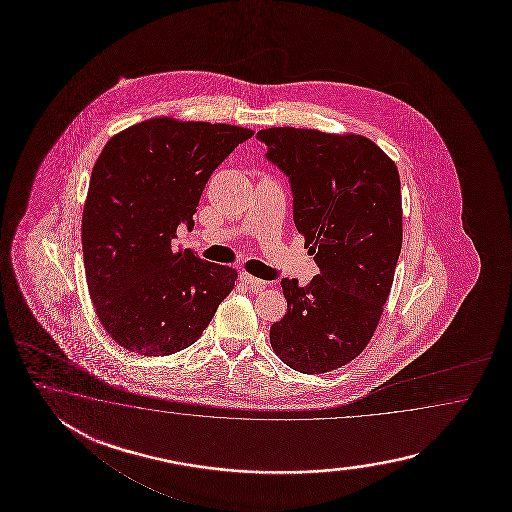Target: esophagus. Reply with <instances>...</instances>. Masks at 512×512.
Here are the masks:
<instances>
[{"label":"esophagus","mask_w":512,"mask_h":512,"mask_svg":"<svg viewBox=\"0 0 512 512\" xmlns=\"http://www.w3.org/2000/svg\"><path fill=\"white\" fill-rule=\"evenodd\" d=\"M241 282L245 283V285H249L254 293H260L265 289V285L267 282H263V280H258V278H254L251 274H247V272H241L240 274Z\"/></svg>","instance_id":"1"}]
</instances>
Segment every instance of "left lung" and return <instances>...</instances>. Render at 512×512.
<instances>
[{
	"mask_svg": "<svg viewBox=\"0 0 512 512\" xmlns=\"http://www.w3.org/2000/svg\"><path fill=\"white\" fill-rule=\"evenodd\" d=\"M267 161L289 177L293 219L320 274L282 278L287 313L271 346L300 373H327L359 357L379 326L403 245L397 166L362 135L302 128L258 131Z\"/></svg>",
	"mask_w": 512,
	"mask_h": 512,
	"instance_id": "8db88e82",
	"label": "left lung"
}]
</instances>
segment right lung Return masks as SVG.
<instances>
[{
    "label": "right lung",
    "instance_id": "add662e5",
    "mask_svg": "<svg viewBox=\"0 0 512 512\" xmlns=\"http://www.w3.org/2000/svg\"><path fill=\"white\" fill-rule=\"evenodd\" d=\"M254 131L150 119L109 139L93 166L82 251L98 320L122 348L164 357L203 335L238 272L174 249L212 172Z\"/></svg>",
    "mask_w": 512,
    "mask_h": 512
}]
</instances>
